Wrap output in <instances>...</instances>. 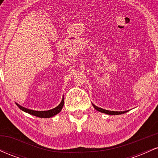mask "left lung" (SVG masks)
I'll return each mask as SVG.
<instances>
[{
  "mask_svg": "<svg viewBox=\"0 0 158 158\" xmlns=\"http://www.w3.org/2000/svg\"><path fill=\"white\" fill-rule=\"evenodd\" d=\"M93 106L94 107V108H95L96 110H97L98 111H100L102 112V113H105V114H109V115H118V114H124V113H126L128 110H126V111H113V110H105V109H102V108H99V107L94 106L93 104Z\"/></svg>",
  "mask_w": 158,
  "mask_h": 158,
  "instance_id": "left-lung-1",
  "label": "left lung"
}]
</instances>
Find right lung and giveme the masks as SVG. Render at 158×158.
Wrapping results in <instances>:
<instances>
[{
	"mask_svg": "<svg viewBox=\"0 0 158 158\" xmlns=\"http://www.w3.org/2000/svg\"><path fill=\"white\" fill-rule=\"evenodd\" d=\"M16 105H17L18 107H19L20 109L23 110V111L27 112V113L32 114V115L35 116V117H41V118H49V117H53L54 115L59 114V112L61 111L63 108V106H64V97H63L62 100H61L60 104H59L57 107H56L55 108H53V109H51V110H44V111H38V110L27 109V108H23V107L21 106L20 105L17 104V103H16Z\"/></svg>",
	"mask_w": 158,
	"mask_h": 158,
	"instance_id": "right-lung-1",
	"label": "right lung"
}]
</instances>
